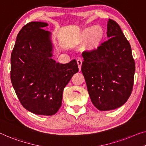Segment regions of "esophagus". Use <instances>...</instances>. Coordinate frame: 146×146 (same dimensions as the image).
I'll return each instance as SVG.
<instances>
[{"instance_id": "34e87169", "label": "esophagus", "mask_w": 146, "mask_h": 146, "mask_svg": "<svg viewBox=\"0 0 146 146\" xmlns=\"http://www.w3.org/2000/svg\"><path fill=\"white\" fill-rule=\"evenodd\" d=\"M77 64H78V67H79V71H80V69H81V66H82V61L81 60H77Z\"/></svg>"}]
</instances>
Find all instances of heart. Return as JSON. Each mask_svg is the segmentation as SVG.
I'll use <instances>...</instances> for the list:
<instances>
[{"label": "heart", "instance_id": "1", "mask_svg": "<svg viewBox=\"0 0 146 146\" xmlns=\"http://www.w3.org/2000/svg\"><path fill=\"white\" fill-rule=\"evenodd\" d=\"M105 38V31L100 25H92L86 27L80 32L78 36L77 42L78 44H83L88 41V48L94 50L101 44Z\"/></svg>", "mask_w": 146, "mask_h": 146}]
</instances>
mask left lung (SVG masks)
<instances>
[{
	"instance_id": "8db88e82",
	"label": "left lung",
	"mask_w": 146,
	"mask_h": 146,
	"mask_svg": "<svg viewBox=\"0 0 146 146\" xmlns=\"http://www.w3.org/2000/svg\"><path fill=\"white\" fill-rule=\"evenodd\" d=\"M107 28L108 40L82 54L81 71L91 101L100 111L115 110L127 101L135 73L131 46L120 26L110 19Z\"/></svg>"
}]
</instances>
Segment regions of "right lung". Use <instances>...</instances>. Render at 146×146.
I'll use <instances>...</instances> for the list:
<instances>
[{
    "instance_id": "obj_1",
    "label": "right lung",
    "mask_w": 146,
    "mask_h": 146,
    "mask_svg": "<svg viewBox=\"0 0 146 146\" xmlns=\"http://www.w3.org/2000/svg\"><path fill=\"white\" fill-rule=\"evenodd\" d=\"M48 23L32 21L17 35L11 54V81L23 108L36 115H52L62 106L63 91L79 71L77 61L60 64L52 58Z\"/></svg>"
}]
</instances>
